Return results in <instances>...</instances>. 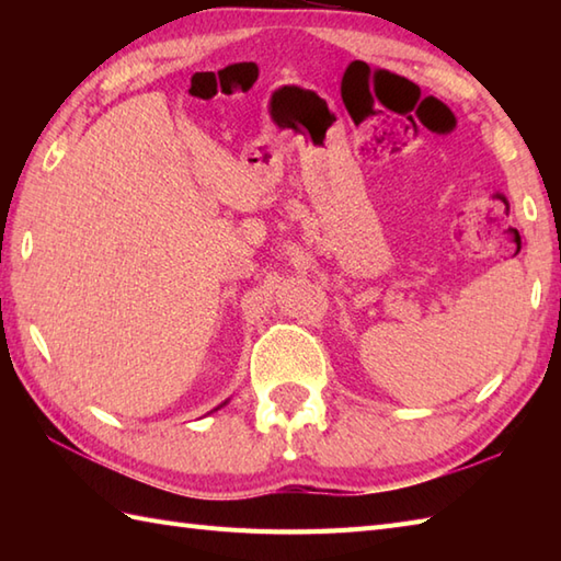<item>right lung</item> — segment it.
<instances>
[{
  "mask_svg": "<svg viewBox=\"0 0 561 561\" xmlns=\"http://www.w3.org/2000/svg\"><path fill=\"white\" fill-rule=\"evenodd\" d=\"M224 404H226V402H224ZM219 408H221V404H219ZM219 408H217V410H219Z\"/></svg>",
  "mask_w": 561,
  "mask_h": 561,
  "instance_id": "right-lung-1",
  "label": "right lung"
}]
</instances>
